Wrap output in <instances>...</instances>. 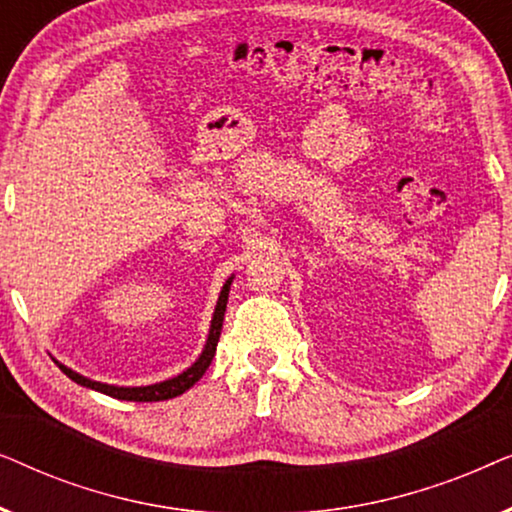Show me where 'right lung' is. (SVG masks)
I'll use <instances>...</instances> for the list:
<instances>
[{
    "label": "right lung",
    "mask_w": 512,
    "mask_h": 512,
    "mask_svg": "<svg viewBox=\"0 0 512 512\" xmlns=\"http://www.w3.org/2000/svg\"><path fill=\"white\" fill-rule=\"evenodd\" d=\"M230 282H233V277H230L228 282L223 284L219 303H216V310H214V317H212V328H209V335H207V345H205V349H202V354L198 356V361H195L191 368H186L181 375L172 377V380H165V382H158V384H149V387H114V384H102V382L88 380V377L74 373L72 368L62 366L60 361H55V363H58V368L69 377V380H74L76 384H81V387H88V389L100 391V394L121 398V401L153 403V401H167V398L181 396V394H184V391L191 389L193 384L198 382L202 375H205V370L209 368V363H212V359H214L216 342H219L221 326H223V314H226Z\"/></svg>",
    "instance_id": "1"
}]
</instances>
